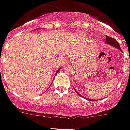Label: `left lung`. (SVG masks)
Instances as JSON below:
<instances>
[{
  "label": "left lung",
  "instance_id": "8db88e82",
  "mask_svg": "<svg viewBox=\"0 0 130 130\" xmlns=\"http://www.w3.org/2000/svg\"><path fill=\"white\" fill-rule=\"evenodd\" d=\"M106 44H110L111 46L116 47V48H117L118 50H121V47H120V46H119V44L117 42V40H115L114 38H111V37H108V36H106ZM75 92L77 93V94H78L80 96H82L80 94V93H79L78 92L75 90ZM82 97H83V96H82ZM89 100H90V99H89ZM91 101H92V100H91Z\"/></svg>",
  "mask_w": 130,
  "mask_h": 130
}]
</instances>
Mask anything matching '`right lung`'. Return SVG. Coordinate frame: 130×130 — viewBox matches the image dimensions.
Masks as SVG:
<instances>
[{
	"instance_id": "obj_1",
	"label": "right lung",
	"mask_w": 130,
	"mask_h": 130,
	"mask_svg": "<svg viewBox=\"0 0 130 130\" xmlns=\"http://www.w3.org/2000/svg\"><path fill=\"white\" fill-rule=\"evenodd\" d=\"M60 68H59V69H58V70H57V72H58V71H59V70H60Z\"/></svg>"
}]
</instances>
